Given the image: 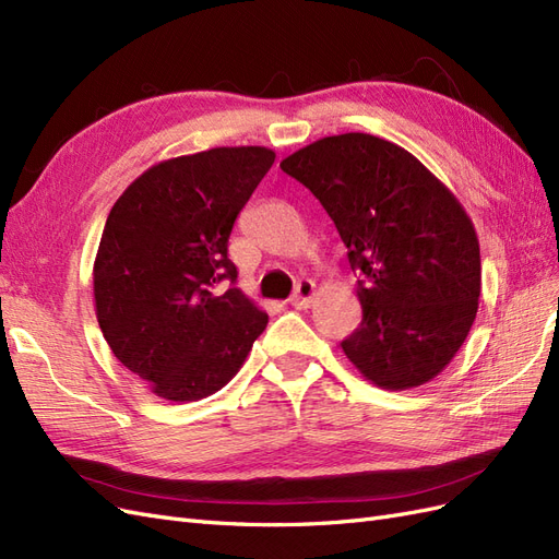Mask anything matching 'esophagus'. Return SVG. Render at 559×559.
Returning <instances> with one entry per match:
<instances>
[{"label": "esophagus", "mask_w": 559, "mask_h": 559, "mask_svg": "<svg viewBox=\"0 0 559 559\" xmlns=\"http://www.w3.org/2000/svg\"><path fill=\"white\" fill-rule=\"evenodd\" d=\"M314 298V282L310 280H302L296 284V292L289 298V302L294 308H310V302Z\"/></svg>", "instance_id": "34e87169"}]
</instances>
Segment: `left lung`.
<instances>
[{
  "label": "left lung",
  "mask_w": 559,
  "mask_h": 559,
  "mask_svg": "<svg viewBox=\"0 0 559 559\" xmlns=\"http://www.w3.org/2000/svg\"><path fill=\"white\" fill-rule=\"evenodd\" d=\"M280 167L321 202L359 275L364 319L345 357L392 392L433 380L478 312L480 245L462 202L411 151L366 132L317 140Z\"/></svg>",
  "instance_id": "1"
}]
</instances>
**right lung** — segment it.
Segmentation results:
<instances>
[{"instance_id":"add662e5","label":"right lung","mask_w":559,"mask_h":559,"mask_svg":"<svg viewBox=\"0 0 559 559\" xmlns=\"http://www.w3.org/2000/svg\"><path fill=\"white\" fill-rule=\"evenodd\" d=\"M275 163L265 146H216L151 165L114 202L93 263L97 324L151 394L212 396L242 368L267 314L228 259L235 218Z\"/></svg>"}]
</instances>
